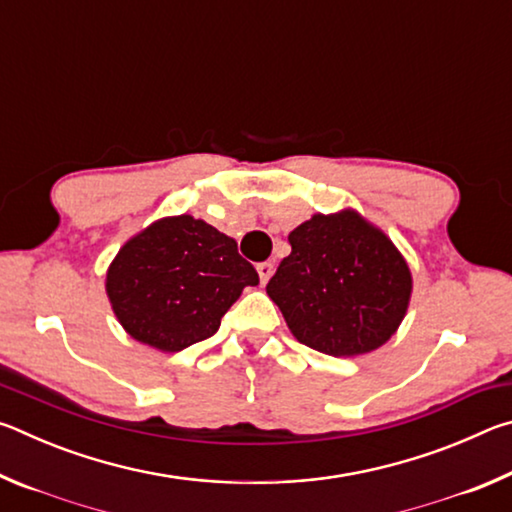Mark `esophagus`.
Here are the masks:
<instances>
[{
	"instance_id": "esophagus-1",
	"label": "esophagus",
	"mask_w": 512,
	"mask_h": 512,
	"mask_svg": "<svg viewBox=\"0 0 512 512\" xmlns=\"http://www.w3.org/2000/svg\"><path fill=\"white\" fill-rule=\"evenodd\" d=\"M273 271H275V266H273L271 262H262V264H257L259 282H262V284H266L268 280H271V275H273Z\"/></svg>"
}]
</instances>
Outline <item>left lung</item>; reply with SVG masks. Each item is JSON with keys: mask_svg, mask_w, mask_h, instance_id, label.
I'll return each mask as SVG.
<instances>
[{"mask_svg": "<svg viewBox=\"0 0 512 512\" xmlns=\"http://www.w3.org/2000/svg\"><path fill=\"white\" fill-rule=\"evenodd\" d=\"M289 244L266 293L300 343L357 357L391 339L409 309L413 277L384 232L348 207L314 214Z\"/></svg>", "mask_w": 512, "mask_h": 512, "instance_id": "1", "label": "left lung"}]
</instances>
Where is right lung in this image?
Returning a JSON list of instances; mask_svg holds the SVG:
<instances>
[{"mask_svg": "<svg viewBox=\"0 0 512 512\" xmlns=\"http://www.w3.org/2000/svg\"><path fill=\"white\" fill-rule=\"evenodd\" d=\"M259 284L237 241L189 214L164 216L119 248L106 273L117 320L135 341L180 352L212 336L241 291Z\"/></svg>", "mask_w": 512, "mask_h": 512, "instance_id": "1", "label": "right lung"}]
</instances>
